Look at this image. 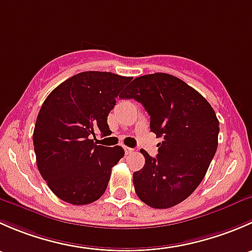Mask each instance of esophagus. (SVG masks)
Returning <instances> with one entry per match:
<instances>
[{"label":"esophagus","instance_id":"obj_1","mask_svg":"<svg viewBox=\"0 0 252 252\" xmlns=\"http://www.w3.org/2000/svg\"><path fill=\"white\" fill-rule=\"evenodd\" d=\"M124 152H126V155H130L134 152V149H131V147H128V146H124Z\"/></svg>","mask_w":252,"mask_h":252}]
</instances>
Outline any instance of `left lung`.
<instances>
[{
  "instance_id": "8db88e82",
  "label": "left lung",
  "mask_w": 252,
  "mask_h": 252,
  "mask_svg": "<svg viewBox=\"0 0 252 252\" xmlns=\"http://www.w3.org/2000/svg\"><path fill=\"white\" fill-rule=\"evenodd\" d=\"M121 97L140 102L150 129L162 139L156 157L140 150L145 164L133 174L136 195L154 208L180 204L199 187L215 157L220 133L215 111L201 94L166 73L135 78Z\"/></svg>"
}]
</instances>
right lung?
I'll use <instances>...</instances> for the list:
<instances>
[{"label":"right lung","mask_w":252,"mask_h":252,"mask_svg":"<svg viewBox=\"0 0 252 252\" xmlns=\"http://www.w3.org/2000/svg\"><path fill=\"white\" fill-rule=\"evenodd\" d=\"M131 80L110 72H83L51 91L35 123L32 141L40 174L51 191L72 205L103 195L112 167L124 156L121 146L94 142L96 131L111 133L108 113Z\"/></svg>","instance_id":"add662e5"}]
</instances>
